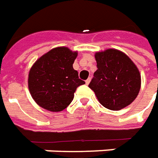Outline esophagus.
<instances>
[{
  "label": "esophagus",
  "mask_w": 158,
  "mask_h": 158,
  "mask_svg": "<svg viewBox=\"0 0 158 158\" xmlns=\"http://www.w3.org/2000/svg\"><path fill=\"white\" fill-rule=\"evenodd\" d=\"M90 81H91V78H88V79H87V80H86L85 81V82H86V84H87V85H89V82H90Z\"/></svg>",
  "instance_id": "esophagus-1"
}]
</instances>
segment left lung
<instances>
[{
	"mask_svg": "<svg viewBox=\"0 0 158 158\" xmlns=\"http://www.w3.org/2000/svg\"><path fill=\"white\" fill-rule=\"evenodd\" d=\"M97 70L89 87L107 109L120 110L136 99L141 86L139 69L125 53L115 49L96 52Z\"/></svg>",
	"mask_w": 158,
	"mask_h": 158,
	"instance_id": "1",
	"label": "left lung"
}]
</instances>
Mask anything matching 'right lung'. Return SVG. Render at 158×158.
<instances>
[{
  "label": "right lung",
  "mask_w": 158,
  "mask_h": 158,
  "mask_svg": "<svg viewBox=\"0 0 158 158\" xmlns=\"http://www.w3.org/2000/svg\"><path fill=\"white\" fill-rule=\"evenodd\" d=\"M77 56V52L67 47H56L31 66L28 88L39 106L48 111L60 112L71 103L77 88L85 83L73 69Z\"/></svg>",
  "instance_id": "right-lung-1"
}]
</instances>
